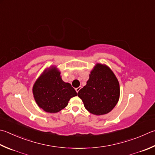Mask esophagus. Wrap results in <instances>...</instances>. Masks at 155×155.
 <instances>
[{
	"mask_svg": "<svg viewBox=\"0 0 155 155\" xmlns=\"http://www.w3.org/2000/svg\"><path fill=\"white\" fill-rule=\"evenodd\" d=\"M81 88V87H76V88H75V91H76V92H77V93H78V92L80 91Z\"/></svg>",
	"mask_w": 155,
	"mask_h": 155,
	"instance_id": "obj_1",
	"label": "esophagus"
}]
</instances>
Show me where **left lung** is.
Listing matches in <instances>:
<instances>
[{
    "instance_id": "obj_1",
    "label": "left lung",
    "mask_w": 155,
    "mask_h": 155,
    "mask_svg": "<svg viewBox=\"0 0 155 155\" xmlns=\"http://www.w3.org/2000/svg\"><path fill=\"white\" fill-rule=\"evenodd\" d=\"M119 93V81L113 72L107 66L96 64L86 85L78 92V96L90 113L102 115L115 107Z\"/></svg>"
}]
</instances>
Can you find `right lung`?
Returning <instances> with one entry per match:
<instances>
[{
    "instance_id": "add662e5",
    "label": "right lung",
    "mask_w": 155,
    "mask_h": 155,
    "mask_svg": "<svg viewBox=\"0 0 155 155\" xmlns=\"http://www.w3.org/2000/svg\"><path fill=\"white\" fill-rule=\"evenodd\" d=\"M33 94L38 105L45 111L53 113L68 106L69 99L77 92L69 83H65L55 68L49 69L35 82Z\"/></svg>"
}]
</instances>
